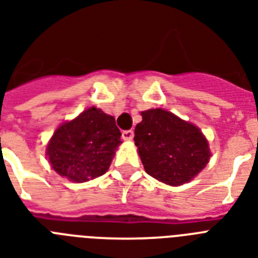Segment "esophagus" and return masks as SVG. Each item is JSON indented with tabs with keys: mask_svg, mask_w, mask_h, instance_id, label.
<instances>
[{
	"mask_svg": "<svg viewBox=\"0 0 258 258\" xmlns=\"http://www.w3.org/2000/svg\"><path fill=\"white\" fill-rule=\"evenodd\" d=\"M122 138L124 140H131L134 138V131L133 130H125L122 133Z\"/></svg>",
	"mask_w": 258,
	"mask_h": 258,
	"instance_id": "esophagus-1",
	"label": "esophagus"
}]
</instances>
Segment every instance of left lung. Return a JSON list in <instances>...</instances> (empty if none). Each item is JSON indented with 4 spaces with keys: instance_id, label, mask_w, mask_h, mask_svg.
I'll return each mask as SVG.
<instances>
[{
    "instance_id": "8db88e82",
    "label": "left lung",
    "mask_w": 258,
    "mask_h": 258,
    "mask_svg": "<svg viewBox=\"0 0 258 258\" xmlns=\"http://www.w3.org/2000/svg\"><path fill=\"white\" fill-rule=\"evenodd\" d=\"M142 118L134 140L150 176L176 187L194 179L209 162L208 142L196 125L162 108L143 111Z\"/></svg>"
}]
</instances>
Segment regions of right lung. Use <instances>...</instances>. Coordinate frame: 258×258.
<instances>
[{"instance_id":"obj_1","label":"right lung","mask_w":258,"mask_h":258,"mask_svg":"<svg viewBox=\"0 0 258 258\" xmlns=\"http://www.w3.org/2000/svg\"><path fill=\"white\" fill-rule=\"evenodd\" d=\"M120 131L114 116L91 107L55 130L47 146L54 171L75 183H83L107 172Z\"/></svg>"}]
</instances>
